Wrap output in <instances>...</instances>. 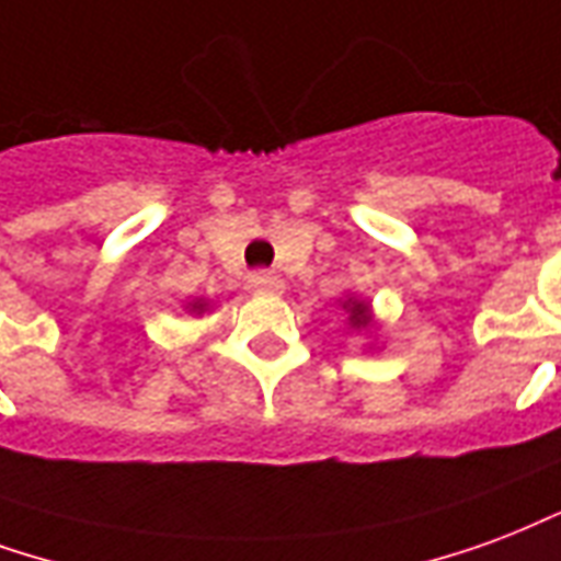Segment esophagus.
<instances>
[{"mask_svg":"<svg viewBox=\"0 0 561 561\" xmlns=\"http://www.w3.org/2000/svg\"><path fill=\"white\" fill-rule=\"evenodd\" d=\"M249 288L259 294H282V279L279 276H273V273H267V270H259V273H252L249 276Z\"/></svg>","mask_w":561,"mask_h":561,"instance_id":"1","label":"esophagus"}]
</instances>
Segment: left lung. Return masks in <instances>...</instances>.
Wrapping results in <instances>:
<instances>
[{
  "instance_id": "left-lung-1",
  "label": "left lung",
  "mask_w": 561,
  "mask_h": 561,
  "mask_svg": "<svg viewBox=\"0 0 561 561\" xmlns=\"http://www.w3.org/2000/svg\"><path fill=\"white\" fill-rule=\"evenodd\" d=\"M342 309L347 314V330H354V333H368V330H375V314H371V302L359 297V294H344Z\"/></svg>"
}]
</instances>
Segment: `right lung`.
<instances>
[{"label":"right lung","mask_w":561,"mask_h":561,"mask_svg":"<svg viewBox=\"0 0 561 561\" xmlns=\"http://www.w3.org/2000/svg\"><path fill=\"white\" fill-rule=\"evenodd\" d=\"M184 312L193 314V318H202L205 312H210V300H205V297H193V300L184 302Z\"/></svg>","instance_id":"right-lung-1"}]
</instances>
